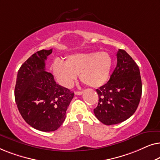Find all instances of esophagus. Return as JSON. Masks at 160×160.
<instances>
[{"label": "esophagus", "mask_w": 160, "mask_h": 160, "mask_svg": "<svg viewBox=\"0 0 160 160\" xmlns=\"http://www.w3.org/2000/svg\"><path fill=\"white\" fill-rule=\"evenodd\" d=\"M82 94V91H76L75 92V95H81Z\"/></svg>", "instance_id": "34e87169"}]
</instances>
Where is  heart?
I'll return each mask as SVG.
<instances>
[{
  "label": "heart",
  "instance_id": "1",
  "mask_svg": "<svg viewBox=\"0 0 160 160\" xmlns=\"http://www.w3.org/2000/svg\"><path fill=\"white\" fill-rule=\"evenodd\" d=\"M112 64V58L108 52L78 53L68 57L66 62L54 60L52 71L58 82L65 87H71L80 74L83 83L97 88L108 80Z\"/></svg>",
  "mask_w": 160,
  "mask_h": 160
}]
</instances>
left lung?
Instances as JSON below:
<instances>
[{
  "label": "left lung",
  "instance_id": "left-lung-1",
  "mask_svg": "<svg viewBox=\"0 0 160 160\" xmlns=\"http://www.w3.org/2000/svg\"><path fill=\"white\" fill-rule=\"evenodd\" d=\"M117 64L106 84L96 89L99 97L94 113L106 125L125 121L135 112L142 94L139 68L123 49L117 54Z\"/></svg>",
  "mask_w": 160,
  "mask_h": 160
}]
</instances>
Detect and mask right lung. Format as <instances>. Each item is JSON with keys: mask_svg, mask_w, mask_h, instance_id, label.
<instances>
[{"mask_svg": "<svg viewBox=\"0 0 160 160\" xmlns=\"http://www.w3.org/2000/svg\"><path fill=\"white\" fill-rule=\"evenodd\" d=\"M52 49L30 57L19 69L14 89L17 108L24 120L36 130L52 132L60 128L74 93L58 84L46 71L45 60Z\"/></svg>", "mask_w": 160, "mask_h": 160, "instance_id": "obj_1", "label": "right lung"}]
</instances>
